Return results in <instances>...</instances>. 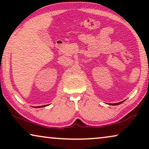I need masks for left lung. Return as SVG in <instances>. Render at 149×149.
Instances as JSON below:
<instances>
[{
  "label": "left lung",
  "mask_w": 149,
  "mask_h": 149,
  "mask_svg": "<svg viewBox=\"0 0 149 149\" xmlns=\"http://www.w3.org/2000/svg\"><path fill=\"white\" fill-rule=\"evenodd\" d=\"M121 103H122V102H119V103H116L114 105H118V104H121Z\"/></svg>",
  "instance_id": "left-lung-1"
}]
</instances>
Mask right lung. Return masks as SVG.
Here are the masks:
<instances>
[{
	"instance_id": "1",
	"label": "right lung",
	"mask_w": 149,
	"mask_h": 149,
	"mask_svg": "<svg viewBox=\"0 0 149 149\" xmlns=\"http://www.w3.org/2000/svg\"><path fill=\"white\" fill-rule=\"evenodd\" d=\"M41 107H45V106H41ZM37 107V108H40V107Z\"/></svg>"
}]
</instances>
